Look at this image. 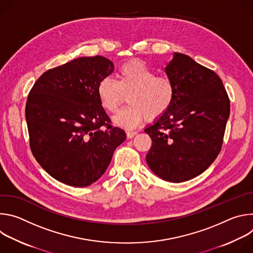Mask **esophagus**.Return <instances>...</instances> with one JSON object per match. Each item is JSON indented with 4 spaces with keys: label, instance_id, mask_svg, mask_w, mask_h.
I'll list each match as a JSON object with an SVG mask.
<instances>
[{
    "label": "esophagus",
    "instance_id": "34e87169",
    "mask_svg": "<svg viewBox=\"0 0 253 253\" xmlns=\"http://www.w3.org/2000/svg\"><path fill=\"white\" fill-rule=\"evenodd\" d=\"M126 134H127V138L131 139V138H133L137 134V132L136 131H127Z\"/></svg>",
    "mask_w": 253,
    "mask_h": 253
}]
</instances>
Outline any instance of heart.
Masks as SVG:
<instances>
[{"instance_id": "1", "label": "heart", "mask_w": 253, "mask_h": 253, "mask_svg": "<svg viewBox=\"0 0 253 253\" xmlns=\"http://www.w3.org/2000/svg\"><path fill=\"white\" fill-rule=\"evenodd\" d=\"M117 78H102L97 86V95L104 109L115 113L124 100V94H128L129 105L113 118L114 123L123 128L133 129L145 118L149 121L158 119L174 101L172 80L157 76L156 72L141 60L121 65Z\"/></svg>"}]
</instances>
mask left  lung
Listing matches in <instances>:
<instances>
[{
    "instance_id": "obj_1",
    "label": "left lung",
    "mask_w": 253,
    "mask_h": 253,
    "mask_svg": "<svg viewBox=\"0 0 253 253\" xmlns=\"http://www.w3.org/2000/svg\"><path fill=\"white\" fill-rule=\"evenodd\" d=\"M165 73L175 87L171 107L145 131L152 140L146 161L165 181L179 183L204 172L218 156L230 113L221 79L181 53Z\"/></svg>"
}]
</instances>
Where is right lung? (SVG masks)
I'll use <instances>...</instances> for the list:
<instances>
[{"instance_id": "add662e5", "label": "right lung", "mask_w": 253, "mask_h": 253, "mask_svg": "<svg viewBox=\"0 0 253 253\" xmlns=\"http://www.w3.org/2000/svg\"><path fill=\"white\" fill-rule=\"evenodd\" d=\"M113 68L103 56L80 57L45 72L29 93L32 153L62 183L86 187L96 182L126 139L123 129L109 124L97 95L99 81Z\"/></svg>"}]
</instances>
